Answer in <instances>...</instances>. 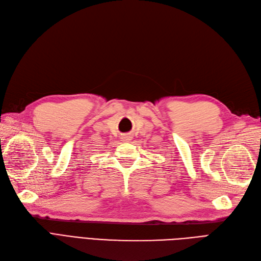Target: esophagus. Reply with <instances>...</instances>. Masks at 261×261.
Wrapping results in <instances>:
<instances>
[{
    "label": "esophagus",
    "instance_id": "34e87169",
    "mask_svg": "<svg viewBox=\"0 0 261 261\" xmlns=\"http://www.w3.org/2000/svg\"><path fill=\"white\" fill-rule=\"evenodd\" d=\"M122 141H124V142H129V141H131V137H130V136H124V137L122 138Z\"/></svg>",
    "mask_w": 261,
    "mask_h": 261
}]
</instances>
